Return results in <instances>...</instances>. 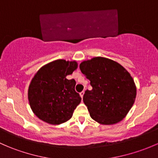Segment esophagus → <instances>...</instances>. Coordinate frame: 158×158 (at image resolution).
<instances>
[{
  "label": "esophagus",
  "instance_id": "esophagus-1",
  "mask_svg": "<svg viewBox=\"0 0 158 158\" xmlns=\"http://www.w3.org/2000/svg\"><path fill=\"white\" fill-rule=\"evenodd\" d=\"M84 93H85V92H84V91H82V92H81L80 93H79V95H80V96H81V98H83V95H84Z\"/></svg>",
  "mask_w": 158,
  "mask_h": 158
}]
</instances>
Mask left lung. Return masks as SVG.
Segmentation results:
<instances>
[{
    "label": "left lung",
    "instance_id": "1",
    "mask_svg": "<svg viewBox=\"0 0 158 158\" xmlns=\"http://www.w3.org/2000/svg\"><path fill=\"white\" fill-rule=\"evenodd\" d=\"M79 68L92 87L83 95L91 118L106 125L117 124L125 118L137 94L130 73L117 62L101 56L82 62Z\"/></svg>",
    "mask_w": 158,
    "mask_h": 158
}]
</instances>
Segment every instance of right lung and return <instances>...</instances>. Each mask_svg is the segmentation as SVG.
<instances>
[{"label":"right lung","instance_id":"obj_1","mask_svg":"<svg viewBox=\"0 0 158 158\" xmlns=\"http://www.w3.org/2000/svg\"><path fill=\"white\" fill-rule=\"evenodd\" d=\"M78 68L77 62L56 60L44 65L28 88V101L33 112L40 120L60 125L67 122L81 102L75 91L76 81L66 79Z\"/></svg>","mask_w":158,"mask_h":158}]
</instances>
